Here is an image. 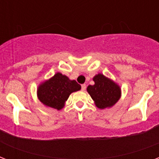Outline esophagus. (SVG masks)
<instances>
[{
  "mask_svg": "<svg viewBox=\"0 0 159 159\" xmlns=\"http://www.w3.org/2000/svg\"><path fill=\"white\" fill-rule=\"evenodd\" d=\"M86 88H87V86H86V84H82V91H85V90H86Z\"/></svg>",
  "mask_w": 159,
  "mask_h": 159,
  "instance_id": "1",
  "label": "esophagus"
}]
</instances>
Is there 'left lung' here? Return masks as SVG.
<instances>
[{"mask_svg": "<svg viewBox=\"0 0 159 159\" xmlns=\"http://www.w3.org/2000/svg\"><path fill=\"white\" fill-rule=\"evenodd\" d=\"M93 81L95 84L88 86L87 92L98 108L111 107L118 102L120 97V88L118 85L102 74L95 76Z\"/></svg>", "mask_w": 159, "mask_h": 159, "instance_id": "1", "label": "left lung"}]
</instances>
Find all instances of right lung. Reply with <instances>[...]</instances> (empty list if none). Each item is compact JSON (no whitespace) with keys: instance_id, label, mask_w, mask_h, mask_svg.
<instances>
[{"instance_id":"add662e5","label":"right lung","mask_w":159,"mask_h":159,"mask_svg":"<svg viewBox=\"0 0 159 159\" xmlns=\"http://www.w3.org/2000/svg\"><path fill=\"white\" fill-rule=\"evenodd\" d=\"M81 89V86L75 80L57 72L51 79L39 87L38 97L43 105L61 110L72 92Z\"/></svg>"}]
</instances>
